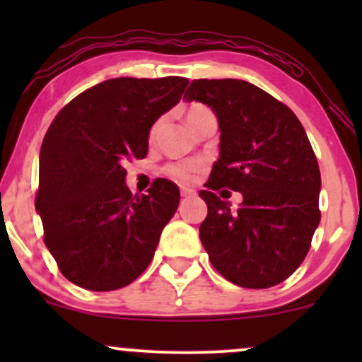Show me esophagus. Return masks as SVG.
Instances as JSON below:
<instances>
[{
	"mask_svg": "<svg viewBox=\"0 0 362 362\" xmlns=\"http://www.w3.org/2000/svg\"><path fill=\"white\" fill-rule=\"evenodd\" d=\"M182 197H190V195H195L194 189H189V187H180Z\"/></svg>",
	"mask_w": 362,
	"mask_h": 362,
	"instance_id": "obj_1",
	"label": "esophagus"
}]
</instances>
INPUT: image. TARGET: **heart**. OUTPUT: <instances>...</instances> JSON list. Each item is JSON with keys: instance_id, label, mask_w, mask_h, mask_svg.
Returning <instances> with one entry per match:
<instances>
[{"instance_id": "obj_1", "label": "heart", "mask_w": 362, "mask_h": 362, "mask_svg": "<svg viewBox=\"0 0 362 362\" xmlns=\"http://www.w3.org/2000/svg\"><path fill=\"white\" fill-rule=\"evenodd\" d=\"M202 110H207V109H204V107H201V105H192L189 110H187V120L192 119L194 115H197L199 112H202ZM158 127H160V122H156L155 126H153L151 132H149V138L151 139L156 136ZM201 168H202V161H199V160L178 161V163L168 165V167L165 168V173H167L168 177H172L173 180L180 182V184H190V182L194 180L195 173H197Z\"/></svg>"}]
</instances>
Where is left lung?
Instances as JSON below:
<instances>
[{
	"label": "left lung",
	"instance_id": "8db88e82",
	"mask_svg": "<svg viewBox=\"0 0 362 362\" xmlns=\"http://www.w3.org/2000/svg\"><path fill=\"white\" fill-rule=\"evenodd\" d=\"M184 98L211 107L221 131L209 190L199 192L211 264L242 288L279 284L305 260L320 224L322 178L305 129L289 107L243 80H194ZM223 186L243 194L236 210L214 194Z\"/></svg>",
	"mask_w": 362,
	"mask_h": 362
}]
</instances>
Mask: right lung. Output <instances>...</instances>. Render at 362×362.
<instances>
[{
    "instance_id": "add662e5",
    "label": "right lung",
    "mask_w": 362,
    "mask_h": 362,
    "mask_svg": "<svg viewBox=\"0 0 362 362\" xmlns=\"http://www.w3.org/2000/svg\"><path fill=\"white\" fill-rule=\"evenodd\" d=\"M185 78H114L62 109L45 132L35 209L62 276L90 291L131 284L155 255L180 192L158 178L132 195L124 161L144 158L149 129L180 102Z\"/></svg>"
}]
</instances>
